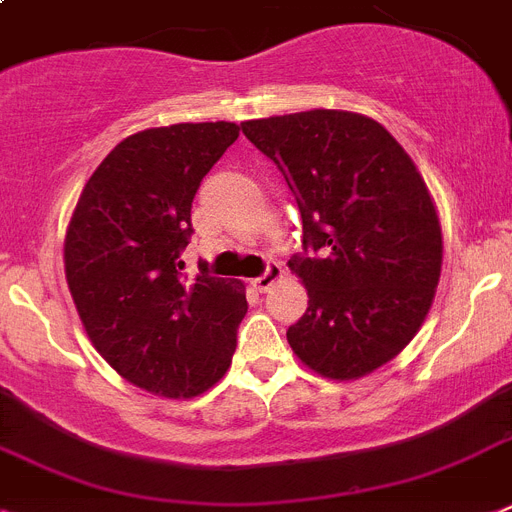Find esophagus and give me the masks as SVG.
<instances>
[{
  "label": "esophagus",
  "instance_id": "1",
  "mask_svg": "<svg viewBox=\"0 0 512 512\" xmlns=\"http://www.w3.org/2000/svg\"><path fill=\"white\" fill-rule=\"evenodd\" d=\"M282 277H285V269H282L277 261H269V264H266V272L261 274V277H256V280H251V282H253V287L259 290V293H266V290H269L274 282H280Z\"/></svg>",
  "mask_w": 512,
  "mask_h": 512
}]
</instances>
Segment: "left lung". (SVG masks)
I'll use <instances>...</instances> for the list:
<instances>
[{
	"label": "left lung",
	"mask_w": 512,
	"mask_h": 512,
	"mask_svg": "<svg viewBox=\"0 0 512 512\" xmlns=\"http://www.w3.org/2000/svg\"><path fill=\"white\" fill-rule=\"evenodd\" d=\"M277 164L303 219L290 272L308 290L287 329L308 369L348 382L377 371L416 337L442 272V225L424 177L371 117L311 109L243 122Z\"/></svg>",
	"instance_id": "obj_1"
}]
</instances>
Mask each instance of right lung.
I'll return each instance as SVG.
<instances>
[{
    "mask_svg": "<svg viewBox=\"0 0 512 512\" xmlns=\"http://www.w3.org/2000/svg\"><path fill=\"white\" fill-rule=\"evenodd\" d=\"M235 122H180L128 135L88 177L65 235V277L88 340L122 379L196 398L230 369L246 285L188 277L190 206L238 141Z\"/></svg>",
    "mask_w": 512,
    "mask_h": 512,
    "instance_id": "add662e5",
    "label": "right lung"
}]
</instances>
